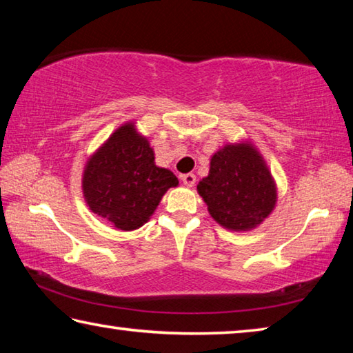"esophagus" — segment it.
Masks as SVG:
<instances>
[{
	"label": "esophagus",
	"mask_w": 353,
	"mask_h": 353,
	"mask_svg": "<svg viewBox=\"0 0 353 353\" xmlns=\"http://www.w3.org/2000/svg\"><path fill=\"white\" fill-rule=\"evenodd\" d=\"M182 182H183L185 187H190L191 188L196 183V176L191 174V172H188V174H183L182 176Z\"/></svg>",
	"instance_id": "34e87169"
}]
</instances>
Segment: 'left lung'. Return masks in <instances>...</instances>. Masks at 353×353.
Instances as JSON below:
<instances>
[{
  "label": "left lung",
  "mask_w": 353,
  "mask_h": 353,
  "mask_svg": "<svg viewBox=\"0 0 353 353\" xmlns=\"http://www.w3.org/2000/svg\"><path fill=\"white\" fill-rule=\"evenodd\" d=\"M198 193L210 216L227 230L259 227L277 204V183L265 157L249 139L225 143L210 159Z\"/></svg>",
  "instance_id": "obj_1"
}]
</instances>
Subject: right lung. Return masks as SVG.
<instances>
[{"label": "right lung", "instance_id": "obj_1", "mask_svg": "<svg viewBox=\"0 0 353 353\" xmlns=\"http://www.w3.org/2000/svg\"><path fill=\"white\" fill-rule=\"evenodd\" d=\"M179 185L174 172L155 165L148 137L126 121L87 159L82 194L93 213L118 230L145 225L163 194Z\"/></svg>", "mask_w": 353, "mask_h": 353}]
</instances>
